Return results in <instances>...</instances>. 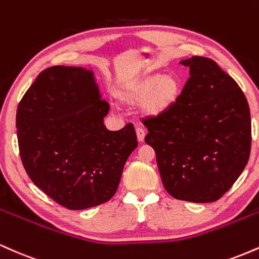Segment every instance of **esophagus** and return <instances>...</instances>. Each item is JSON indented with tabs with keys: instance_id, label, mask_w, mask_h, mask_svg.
<instances>
[{
	"instance_id": "esophagus-1",
	"label": "esophagus",
	"mask_w": 259,
	"mask_h": 259,
	"mask_svg": "<svg viewBox=\"0 0 259 259\" xmlns=\"http://www.w3.org/2000/svg\"><path fill=\"white\" fill-rule=\"evenodd\" d=\"M136 135H138V140L140 142H144L146 133H145V130L142 127H136Z\"/></svg>"
}]
</instances>
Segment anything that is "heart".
I'll return each instance as SVG.
<instances>
[{
  "label": "heart",
  "mask_w": 259,
  "mask_h": 259,
  "mask_svg": "<svg viewBox=\"0 0 259 259\" xmlns=\"http://www.w3.org/2000/svg\"><path fill=\"white\" fill-rule=\"evenodd\" d=\"M181 82L174 74H152L120 92L121 101L129 105L141 103V111L150 117L164 114L177 102Z\"/></svg>",
  "instance_id": "obj_1"
}]
</instances>
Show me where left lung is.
I'll return each mask as SVG.
<instances>
[{
	"mask_svg": "<svg viewBox=\"0 0 259 259\" xmlns=\"http://www.w3.org/2000/svg\"><path fill=\"white\" fill-rule=\"evenodd\" d=\"M183 91L164 114L142 120L165 190L207 203L229 191L251 153V114L237 82L213 59L194 56Z\"/></svg>",
	"mask_w": 259,
	"mask_h": 259,
	"instance_id": "8db88e82",
	"label": "left lung"
}]
</instances>
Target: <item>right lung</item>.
Instances as JSON below:
<instances>
[{"label": "right lung", "mask_w": 259, "mask_h": 259, "mask_svg": "<svg viewBox=\"0 0 259 259\" xmlns=\"http://www.w3.org/2000/svg\"><path fill=\"white\" fill-rule=\"evenodd\" d=\"M108 112L94 73L64 65L38 74L18 105V145L26 174L68 209L111 200L138 147L132 123L118 132L106 129Z\"/></svg>", "instance_id": "right-lung-1"}]
</instances>
